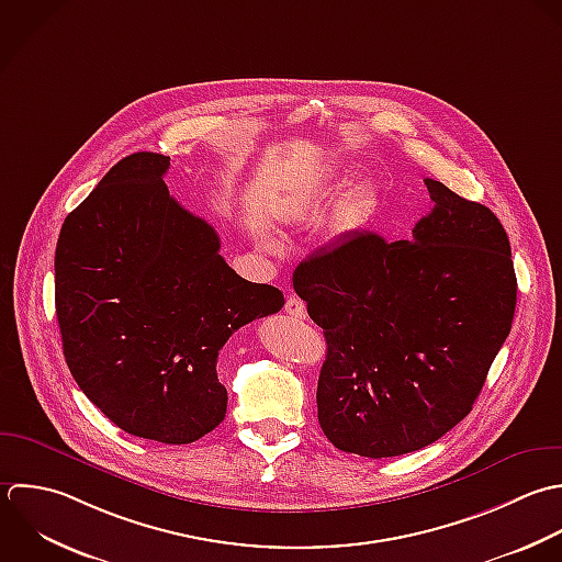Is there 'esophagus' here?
I'll list each match as a JSON object with an SVG mask.
<instances>
[{"instance_id": "obj_1", "label": "esophagus", "mask_w": 562, "mask_h": 562, "mask_svg": "<svg viewBox=\"0 0 562 562\" xmlns=\"http://www.w3.org/2000/svg\"><path fill=\"white\" fill-rule=\"evenodd\" d=\"M284 311H286V315L297 317V319H304V317H306V304H304L300 297H295V295H291V297L286 300Z\"/></svg>"}]
</instances>
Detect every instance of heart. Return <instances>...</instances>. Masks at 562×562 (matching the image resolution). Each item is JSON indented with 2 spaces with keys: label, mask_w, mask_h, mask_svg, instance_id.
I'll list each match as a JSON object with an SVG mask.
<instances>
[{
  "label": "heart",
  "mask_w": 562,
  "mask_h": 562,
  "mask_svg": "<svg viewBox=\"0 0 562 562\" xmlns=\"http://www.w3.org/2000/svg\"><path fill=\"white\" fill-rule=\"evenodd\" d=\"M374 203H376V190H374V186H372L370 181L357 183V186L350 190V194L346 196V203H344V218H346V223L357 225V223H361L363 218H368V214L372 212ZM265 245L271 247V249L278 247V243H276L273 238H269V236H265Z\"/></svg>",
  "instance_id": "heart-1"
}]
</instances>
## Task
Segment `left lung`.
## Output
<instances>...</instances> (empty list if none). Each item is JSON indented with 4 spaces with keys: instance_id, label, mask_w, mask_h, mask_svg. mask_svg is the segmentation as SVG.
Returning a JSON list of instances; mask_svg holds the SVG:
<instances>
[{
    "instance_id": "1",
    "label": "left lung",
    "mask_w": 562,
    "mask_h": 562,
    "mask_svg": "<svg viewBox=\"0 0 562 562\" xmlns=\"http://www.w3.org/2000/svg\"><path fill=\"white\" fill-rule=\"evenodd\" d=\"M412 240L355 232L297 265L293 289L328 344L317 418L346 453L434 445L469 416L517 306L499 218L436 179Z\"/></svg>"
}]
</instances>
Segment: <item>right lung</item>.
I'll list each match as a JSON object with an SVG mask.
<instances>
[{
	"label": "right lung",
	"mask_w": 562,
	"mask_h": 562,
	"mask_svg": "<svg viewBox=\"0 0 562 562\" xmlns=\"http://www.w3.org/2000/svg\"><path fill=\"white\" fill-rule=\"evenodd\" d=\"M170 157L120 159L67 214L54 254V302L67 368L122 431L190 445L227 412L216 361L245 324L284 295L240 278L210 223L181 207Z\"/></svg>",
	"instance_id": "obj_1"
}]
</instances>
